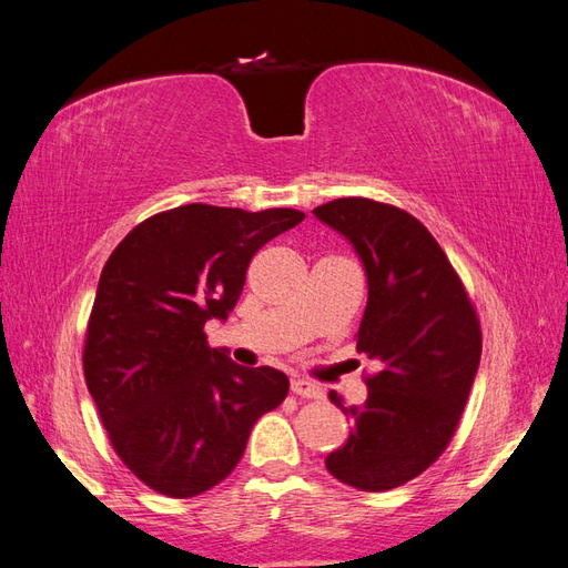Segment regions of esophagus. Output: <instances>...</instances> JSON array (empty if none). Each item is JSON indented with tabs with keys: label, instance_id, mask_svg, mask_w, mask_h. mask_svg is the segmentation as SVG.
I'll list each match as a JSON object with an SVG mask.
<instances>
[{
	"label": "esophagus",
	"instance_id": "34e87169",
	"mask_svg": "<svg viewBox=\"0 0 568 568\" xmlns=\"http://www.w3.org/2000/svg\"><path fill=\"white\" fill-rule=\"evenodd\" d=\"M291 393L301 395V398H322V388L305 379H291Z\"/></svg>",
	"mask_w": 568,
	"mask_h": 568
}]
</instances>
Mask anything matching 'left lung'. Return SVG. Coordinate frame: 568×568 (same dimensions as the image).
Returning a JSON list of instances; mask_svg holds the SVG:
<instances>
[{"mask_svg":"<svg viewBox=\"0 0 568 568\" xmlns=\"http://www.w3.org/2000/svg\"><path fill=\"white\" fill-rule=\"evenodd\" d=\"M363 257L369 296L357 351L379 363L367 400L343 448L324 459L341 484L367 493L398 488L448 448L480 359V322L448 255L422 222L398 205L363 196L313 211Z\"/></svg>","mask_w":568,"mask_h":568,"instance_id":"obj_1","label":"left lung"}]
</instances>
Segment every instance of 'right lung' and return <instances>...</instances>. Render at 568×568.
<instances>
[{"instance_id":"obj_1","label":"right lung","mask_w":568,"mask_h":568,"mask_svg":"<svg viewBox=\"0 0 568 568\" xmlns=\"http://www.w3.org/2000/svg\"><path fill=\"white\" fill-rule=\"evenodd\" d=\"M305 213L189 203L140 222L101 270L84 382L115 455L144 486L194 497L225 480L286 374L234 365L203 326L242 296L253 255Z\"/></svg>"}]
</instances>
